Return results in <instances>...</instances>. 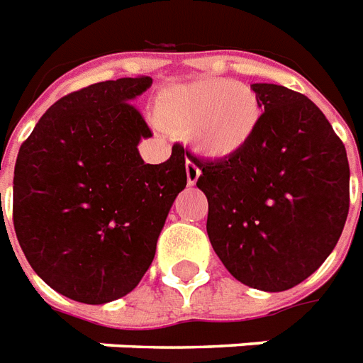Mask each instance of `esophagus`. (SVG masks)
I'll return each instance as SVG.
<instances>
[{
    "label": "esophagus",
    "mask_w": 363,
    "mask_h": 363,
    "mask_svg": "<svg viewBox=\"0 0 363 363\" xmlns=\"http://www.w3.org/2000/svg\"><path fill=\"white\" fill-rule=\"evenodd\" d=\"M201 171L200 167L196 165L194 162H190V160H186V181L188 184H196L198 182V179H200Z\"/></svg>",
    "instance_id": "1"
}]
</instances>
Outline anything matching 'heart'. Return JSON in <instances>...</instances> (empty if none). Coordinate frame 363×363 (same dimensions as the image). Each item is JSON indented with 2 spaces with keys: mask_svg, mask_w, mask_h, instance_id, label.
<instances>
[{
  "mask_svg": "<svg viewBox=\"0 0 363 363\" xmlns=\"http://www.w3.org/2000/svg\"><path fill=\"white\" fill-rule=\"evenodd\" d=\"M157 118L163 127L190 137L207 157H230L255 137L261 102L255 91L223 77L175 85L160 96Z\"/></svg>",
  "mask_w": 363,
  "mask_h": 363,
  "instance_id": "1",
  "label": "heart"
}]
</instances>
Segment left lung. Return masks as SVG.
I'll use <instances>...</instances> for the list:
<instances>
[{
    "instance_id": "obj_1",
    "label": "left lung",
    "mask_w": 363,
    "mask_h": 363,
    "mask_svg": "<svg viewBox=\"0 0 363 363\" xmlns=\"http://www.w3.org/2000/svg\"><path fill=\"white\" fill-rule=\"evenodd\" d=\"M264 110L236 156L201 160L207 236L226 270L261 291L291 289L322 267L350 206L342 140L322 110L297 91L253 83Z\"/></svg>"
}]
</instances>
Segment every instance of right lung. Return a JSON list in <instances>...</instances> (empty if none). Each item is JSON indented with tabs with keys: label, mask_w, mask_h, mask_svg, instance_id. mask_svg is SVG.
I'll return each instance as SVG.
<instances>
[{
	"label": "right lung",
	"mask_w": 363,
	"mask_h": 363,
	"mask_svg": "<svg viewBox=\"0 0 363 363\" xmlns=\"http://www.w3.org/2000/svg\"><path fill=\"white\" fill-rule=\"evenodd\" d=\"M152 77H120L74 91L22 143L13 225L34 272L60 295L104 304L133 291L150 268L173 201L186 186L184 148L145 163L150 127L133 101Z\"/></svg>",
	"instance_id": "add662e5"
}]
</instances>
